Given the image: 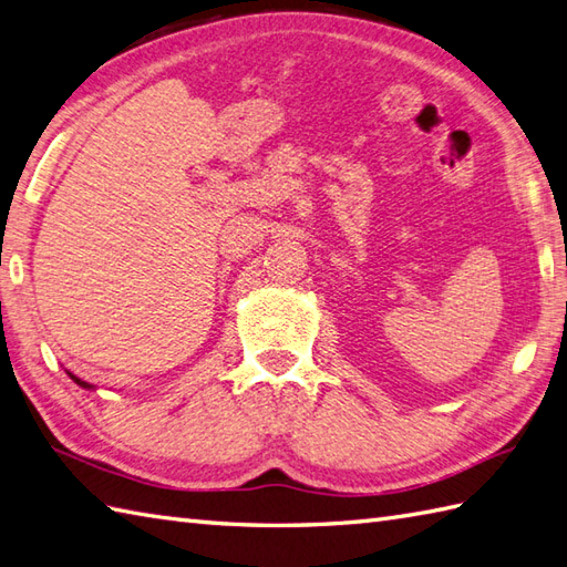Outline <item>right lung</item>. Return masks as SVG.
Instances as JSON below:
<instances>
[{"label":"right lung","mask_w":567,"mask_h":567,"mask_svg":"<svg viewBox=\"0 0 567 567\" xmlns=\"http://www.w3.org/2000/svg\"><path fill=\"white\" fill-rule=\"evenodd\" d=\"M70 379H72V381H74V383H78V385H82V388H92V385H90V383H84V381H82V379H78V375H72V373H70Z\"/></svg>","instance_id":"obj_1"}]
</instances>
